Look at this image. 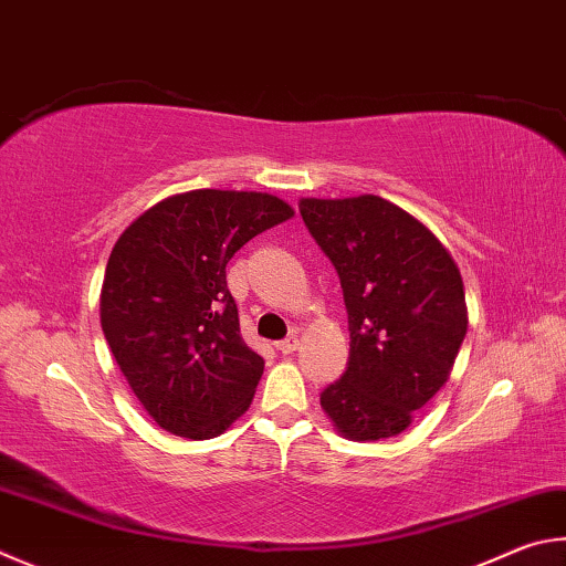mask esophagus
<instances>
[{
    "instance_id": "34e87169",
    "label": "esophagus",
    "mask_w": 566,
    "mask_h": 566,
    "mask_svg": "<svg viewBox=\"0 0 566 566\" xmlns=\"http://www.w3.org/2000/svg\"><path fill=\"white\" fill-rule=\"evenodd\" d=\"M296 346H300V338H296V334H292L282 338V342H276V352H282L286 356V354H294Z\"/></svg>"
}]
</instances>
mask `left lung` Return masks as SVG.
Returning <instances> with one entry per match:
<instances>
[{"label": "left lung", "instance_id": "obj_1", "mask_svg": "<svg viewBox=\"0 0 566 566\" xmlns=\"http://www.w3.org/2000/svg\"><path fill=\"white\" fill-rule=\"evenodd\" d=\"M300 212L336 266L352 336L324 413L348 440L394 438L448 381L465 338L458 264L423 222L378 195L302 198Z\"/></svg>", "mask_w": 566, "mask_h": 566}]
</instances>
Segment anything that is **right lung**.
I'll list each match as a JSON object with an SVG mask.
<instances>
[{"instance_id": "right-lung-1", "label": "right lung", "mask_w": 566, "mask_h": 566, "mask_svg": "<svg viewBox=\"0 0 566 566\" xmlns=\"http://www.w3.org/2000/svg\"><path fill=\"white\" fill-rule=\"evenodd\" d=\"M292 214L276 195L190 190L153 205L118 238L101 326L133 394L168 433L208 440L250 408L264 358L240 334L224 266Z\"/></svg>"}]
</instances>
